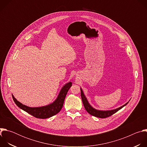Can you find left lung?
Segmentation results:
<instances>
[{"instance_id":"1","label":"left lung","mask_w":147,"mask_h":147,"mask_svg":"<svg viewBox=\"0 0 147 147\" xmlns=\"http://www.w3.org/2000/svg\"><path fill=\"white\" fill-rule=\"evenodd\" d=\"M80 89H81V96L82 101L83 105H84V108H85L86 110L87 111L88 113H89L92 116H95V117H97L102 118V119L108 117L112 116V115H113L114 113H115L116 112H117L118 111H119L121 108H123L124 106L126 105L129 103V102H128L125 104H124V105L121 106V107H119V108H118L116 109H113V110H111V111H99V110H96L90 105V103H88V102L87 100V99L86 98L84 94V92H83L82 89L81 88H80Z\"/></svg>"}]
</instances>
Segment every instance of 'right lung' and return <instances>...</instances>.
Here are the masks:
<instances>
[{"label":"right lung","instance_id":"1","mask_svg":"<svg viewBox=\"0 0 147 147\" xmlns=\"http://www.w3.org/2000/svg\"><path fill=\"white\" fill-rule=\"evenodd\" d=\"M71 86V82H69L66 84L61 89L56 99L53 103L44 107L37 108L28 107L18 101L13 95L12 97L15 103L17 105V106L20 109H23V111H26L36 118L47 119L56 115L60 111L63 105L64 100L65 99L67 93Z\"/></svg>","mask_w":147,"mask_h":147}]
</instances>
